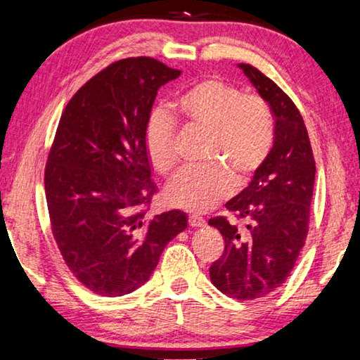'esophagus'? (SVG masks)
<instances>
[{
    "label": "esophagus",
    "instance_id": "esophagus-1",
    "mask_svg": "<svg viewBox=\"0 0 360 360\" xmlns=\"http://www.w3.org/2000/svg\"><path fill=\"white\" fill-rule=\"evenodd\" d=\"M189 225L192 226V229H200V226L205 225V219H202V217H199V215H191Z\"/></svg>",
    "mask_w": 360,
    "mask_h": 360
}]
</instances>
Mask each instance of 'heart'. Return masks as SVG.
<instances>
[{"mask_svg": "<svg viewBox=\"0 0 360 360\" xmlns=\"http://www.w3.org/2000/svg\"><path fill=\"white\" fill-rule=\"evenodd\" d=\"M187 122L210 131L209 158L221 161L241 181L255 173L274 145V122L267 104L236 86L210 78L187 88L174 101ZM174 120L155 109L145 125V150L153 168L169 173L176 163ZM235 189L233 176L219 165L182 169L166 187V200L189 212H205Z\"/></svg>", "mask_w": 360, "mask_h": 360, "instance_id": "b5f03b06", "label": "heart"}]
</instances>
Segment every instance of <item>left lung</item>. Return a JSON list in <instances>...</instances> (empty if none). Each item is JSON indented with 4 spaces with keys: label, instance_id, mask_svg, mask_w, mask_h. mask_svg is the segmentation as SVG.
<instances>
[{
    "label": "left lung",
    "instance_id": "1",
    "mask_svg": "<svg viewBox=\"0 0 360 360\" xmlns=\"http://www.w3.org/2000/svg\"><path fill=\"white\" fill-rule=\"evenodd\" d=\"M274 115V145L250 186L226 202L241 233L225 217L209 225L221 233L225 251L210 266V281L225 295L255 300L279 288L305 245L315 184V160L307 127L292 99L274 81L248 63H238Z\"/></svg>",
    "mask_w": 360,
    "mask_h": 360
}]
</instances>
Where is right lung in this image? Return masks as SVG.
<instances>
[{
  "label": "right lung",
  "mask_w": 360,
  "mask_h": 360,
  "mask_svg": "<svg viewBox=\"0 0 360 360\" xmlns=\"http://www.w3.org/2000/svg\"><path fill=\"white\" fill-rule=\"evenodd\" d=\"M179 75L155 58L120 60L81 86L60 119L45 168L50 224L70 271L98 295L143 285L187 229L181 210L145 217L156 192L145 125L158 89Z\"/></svg>",
  "instance_id": "obj_1"
}]
</instances>
